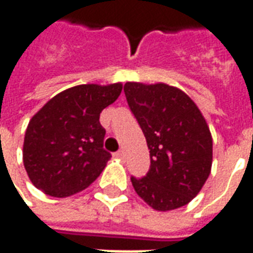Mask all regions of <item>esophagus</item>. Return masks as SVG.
<instances>
[{"label": "esophagus", "instance_id": "obj_1", "mask_svg": "<svg viewBox=\"0 0 253 253\" xmlns=\"http://www.w3.org/2000/svg\"><path fill=\"white\" fill-rule=\"evenodd\" d=\"M116 157H118V159H125V157H126V153H125V152H123V150H119V152H116V154H115Z\"/></svg>", "mask_w": 253, "mask_h": 253}]
</instances>
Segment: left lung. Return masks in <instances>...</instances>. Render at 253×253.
I'll list each match as a JSON object with an SVG mask.
<instances>
[{"instance_id": "left-lung-1", "label": "left lung", "mask_w": 253, "mask_h": 253, "mask_svg": "<svg viewBox=\"0 0 253 253\" xmlns=\"http://www.w3.org/2000/svg\"><path fill=\"white\" fill-rule=\"evenodd\" d=\"M127 104L142 128L150 153L134 190L159 211L186 206L211 170L212 139L199 108L183 90L167 84H125Z\"/></svg>"}]
</instances>
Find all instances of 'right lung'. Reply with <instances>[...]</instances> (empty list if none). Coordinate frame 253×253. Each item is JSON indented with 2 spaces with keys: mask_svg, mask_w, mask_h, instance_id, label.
I'll list each match as a JSON object with an SVG mask.
<instances>
[{
  "mask_svg": "<svg viewBox=\"0 0 253 253\" xmlns=\"http://www.w3.org/2000/svg\"><path fill=\"white\" fill-rule=\"evenodd\" d=\"M122 92V84L77 85L54 96L28 123L23 161L38 190L65 198L90 186L111 159L100 114Z\"/></svg>",
  "mask_w": 253,
  "mask_h": 253,
  "instance_id": "1",
  "label": "right lung"
}]
</instances>
